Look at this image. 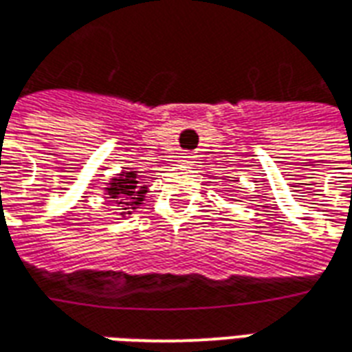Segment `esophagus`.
Wrapping results in <instances>:
<instances>
[{"label":"esophagus","mask_w":352,"mask_h":352,"mask_svg":"<svg viewBox=\"0 0 352 352\" xmlns=\"http://www.w3.org/2000/svg\"><path fill=\"white\" fill-rule=\"evenodd\" d=\"M190 154L188 153H181L179 154V158H177V160H179V164H188V162H190Z\"/></svg>","instance_id":"obj_1"}]
</instances>
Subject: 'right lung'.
<instances>
[{
  "instance_id": "right-lung-1",
  "label": "right lung",
  "mask_w": 352,
  "mask_h": 352,
  "mask_svg": "<svg viewBox=\"0 0 352 352\" xmlns=\"http://www.w3.org/2000/svg\"><path fill=\"white\" fill-rule=\"evenodd\" d=\"M146 192L148 186L141 184L138 169L124 168L105 184L103 198L111 199V204H115L116 209H120V217H128L141 207L146 198Z\"/></svg>"
}]
</instances>
